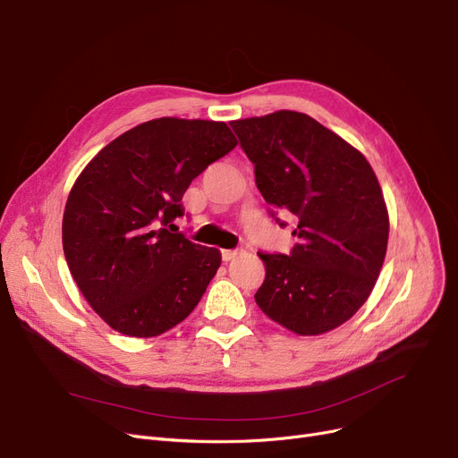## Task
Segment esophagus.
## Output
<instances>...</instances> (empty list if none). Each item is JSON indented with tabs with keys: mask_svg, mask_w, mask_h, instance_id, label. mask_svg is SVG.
I'll list each match as a JSON object with an SVG mask.
<instances>
[{
	"mask_svg": "<svg viewBox=\"0 0 458 458\" xmlns=\"http://www.w3.org/2000/svg\"><path fill=\"white\" fill-rule=\"evenodd\" d=\"M241 253H242V250H224L222 251V259L224 260H233L234 257H238Z\"/></svg>",
	"mask_w": 458,
	"mask_h": 458,
	"instance_id": "1",
	"label": "esophagus"
}]
</instances>
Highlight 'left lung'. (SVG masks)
I'll list each match as a JSON object with an SVG mask.
<instances>
[{"label":"left lung","mask_w":458,"mask_h":458,"mask_svg":"<svg viewBox=\"0 0 458 458\" xmlns=\"http://www.w3.org/2000/svg\"><path fill=\"white\" fill-rule=\"evenodd\" d=\"M277 212L296 216L289 255L259 251L267 276L257 306L298 335L330 332L371 294L389 234L384 195L365 157L306 114L229 123Z\"/></svg>","instance_id":"left-lung-1"}]
</instances>
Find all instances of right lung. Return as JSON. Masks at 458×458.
Here are the masks:
<instances>
[{
    "instance_id": "right-lung-1",
    "label": "right lung",
    "mask_w": 458,
    "mask_h": 458,
    "mask_svg": "<svg viewBox=\"0 0 458 458\" xmlns=\"http://www.w3.org/2000/svg\"><path fill=\"white\" fill-rule=\"evenodd\" d=\"M234 147L225 123L162 117L128 130L81 171L63 214V251L114 330L155 337L199 303L222 253L175 233V220L190 182Z\"/></svg>"
}]
</instances>
